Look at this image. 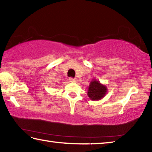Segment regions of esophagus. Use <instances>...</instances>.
I'll return each instance as SVG.
<instances>
[{
    "label": "esophagus",
    "instance_id": "34e87169",
    "mask_svg": "<svg viewBox=\"0 0 152 152\" xmlns=\"http://www.w3.org/2000/svg\"><path fill=\"white\" fill-rule=\"evenodd\" d=\"M69 80H70V82H74V83L77 82V78H72V77H70V78H69Z\"/></svg>",
    "mask_w": 152,
    "mask_h": 152
}]
</instances>
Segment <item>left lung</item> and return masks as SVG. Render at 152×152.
Segmentation results:
<instances>
[{
  "label": "left lung",
  "instance_id": "8db88e82",
  "mask_svg": "<svg viewBox=\"0 0 152 152\" xmlns=\"http://www.w3.org/2000/svg\"><path fill=\"white\" fill-rule=\"evenodd\" d=\"M107 87L102 85L99 81L94 80L89 85L88 96L91 100H99L101 99L106 94Z\"/></svg>",
  "mask_w": 152,
  "mask_h": 152
}]
</instances>
